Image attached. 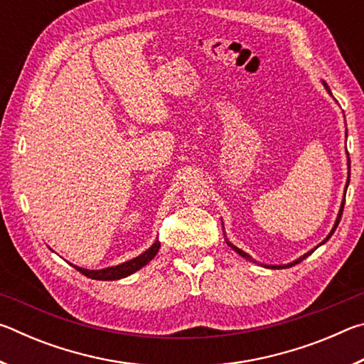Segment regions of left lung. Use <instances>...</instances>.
<instances>
[{
    "label": "left lung",
    "mask_w": 364,
    "mask_h": 364,
    "mask_svg": "<svg viewBox=\"0 0 364 364\" xmlns=\"http://www.w3.org/2000/svg\"><path fill=\"white\" fill-rule=\"evenodd\" d=\"M324 86H326V90H328V91H329V93H331L329 86H328V85H326V83H324ZM348 165H350V162H348ZM348 183H350V181H347V184H348ZM343 205H345V202H342V208H341V212H338V217H337V221H336V225H334V228H332V231H331V234H329V236L324 239V241H323V244H324L326 241H328V239H329V237L332 236V234H334V231H336V228H337V225H338V221H341V218H342ZM228 244H230V242H228ZM230 245H231V247H232L234 250H236V252H237V254H239V255H242L244 258H249V255H247V254H245V252H242L241 249H237V247H234V245H232V244H230ZM311 252H313V250H311ZM311 252H308V254H305L304 257H300V258H299V260H295L294 263H289V264H279V267H269V268H289V267H294V264H297V263H300L301 260H305V258H306L308 255H310V254H311Z\"/></svg>",
    "instance_id": "obj_1"
}]
</instances>
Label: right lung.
Listing matches in <instances>:
<instances>
[{
    "instance_id": "obj_1",
    "label": "right lung",
    "mask_w": 364,
    "mask_h": 364,
    "mask_svg": "<svg viewBox=\"0 0 364 364\" xmlns=\"http://www.w3.org/2000/svg\"><path fill=\"white\" fill-rule=\"evenodd\" d=\"M160 249V242L156 241L149 249H147L144 254H141L139 257L133 258L130 262H125L122 264H117V267H110V268H104V269H85V268H78L75 267L80 273L85 274L86 278L91 279H97V281H114V279H122L130 276L134 271H138L139 268H143L144 264L149 263Z\"/></svg>"
}]
</instances>
